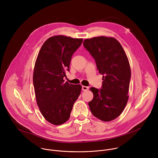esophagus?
<instances>
[{
    "label": "esophagus",
    "mask_w": 158,
    "mask_h": 158,
    "mask_svg": "<svg viewBox=\"0 0 158 158\" xmlns=\"http://www.w3.org/2000/svg\"><path fill=\"white\" fill-rule=\"evenodd\" d=\"M82 91H87V90L89 89V87L83 85V86H82Z\"/></svg>",
    "instance_id": "1"
}]
</instances>
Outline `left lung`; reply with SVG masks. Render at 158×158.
<instances>
[{
	"mask_svg": "<svg viewBox=\"0 0 158 158\" xmlns=\"http://www.w3.org/2000/svg\"><path fill=\"white\" fill-rule=\"evenodd\" d=\"M83 46L103 75L101 89L90 88L94 94L89 102L90 110L101 121H112L122 113L128 101L131 74L128 59L121 44L113 37L85 39Z\"/></svg>",
	"mask_w": 158,
	"mask_h": 158,
	"instance_id": "left-lung-1",
	"label": "left lung"
}]
</instances>
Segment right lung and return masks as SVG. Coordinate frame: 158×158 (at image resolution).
Masks as SVG:
<instances>
[{
    "instance_id": "obj_1",
    "label": "right lung",
    "mask_w": 158,
    "mask_h": 158,
    "mask_svg": "<svg viewBox=\"0 0 158 158\" xmlns=\"http://www.w3.org/2000/svg\"><path fill=\"white\" fill-rule=\"evenodd\" d=\"M82 40L64 35L51 37L44 43L37 57L33 74L36 101L44 118L52 124L60 125L69 119L81 94L80 84L65 82L63 78Z\"/></svg>"
}]
</instances>
